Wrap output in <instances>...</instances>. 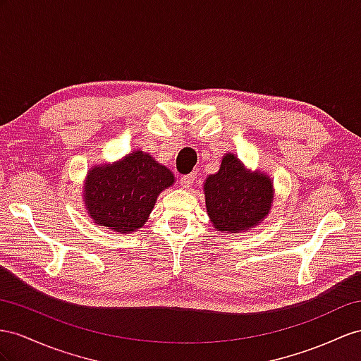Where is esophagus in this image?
<instances>
[{
    "mask_svg": "<svg viewBox=\"0 0 361 361\" xmlns=\"http://www.w3.org/2000/svg\"><path fill=\"white\" fill-rule=\"evenodd\" d=\"M197 180V173L192 172V173H188V175H183V177L180 178V184L184 188V189H189L193 183H195Z\"/></svg>",
    "mask_w": 361,
    "mask_h": 361,
    "instance_id": "34e87169",
    "label": "esophagus"
}]
</instances>
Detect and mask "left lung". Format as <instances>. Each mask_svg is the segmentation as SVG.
I'll return each mask as SVG.
<instances>
[{
    "label": "left lung",
    "instance_id": "left-lung-1",
    "mask_svg": "<svg viewBox=\"0 0 361 361\" xmlns=\"http://www.w3.org/2000/svg\"><path fill=\"white\" fill-rule=\"evenodd\" d=\"M206 207L215 228L238 233L259 223L271 207V181L247 172L233 154H227L218 173L204 183Z\"/></svg>",
    "mask_w": 361,
    "mask_h": 361
}]
</instances>
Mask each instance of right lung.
Instances as JSON below:
<instances>
[{
  "instance_id": "add662e5",
  "label": "right lung",
  "mask_w": 361,
  "mask_h": 361,
  "mask_svg": "<svg viewBox=\"0 0 361 361\" xmlns=\"http://www.w3.org/2000/svg\"><path fill=\"white\" fill-rule=\"evenodd\" d=\"M173 184L172 172L149 154L135 151L114 166L90 171L85 204L97 224L120 233L142 227L159 193Z\"/></svg>"
}]
</instances>
